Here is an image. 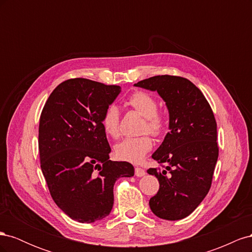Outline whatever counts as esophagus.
Here are the masks:
<instances>
[{
	"mask_svg": "<svg viewBox=\"0 0 252 252\" xmlns=\"http://www.w3.org/2000/svg\"><path fill=\"white\" fill-rule=\"evenodd\" d=\"M134 173H135V175L136 177H143V175H145L146 174V171H145L144 169H142V168H140V167H135V169H134Z\"/></svg>",
	"mask_w": 252,
	"mask_h": 252,
	"instance_id": "obj_1",
	"label": "esophagus"
}]
</instances>
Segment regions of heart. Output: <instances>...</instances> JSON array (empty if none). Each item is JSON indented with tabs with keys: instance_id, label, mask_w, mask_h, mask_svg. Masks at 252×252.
I'll return each mask as SVG.
<instances>
[{
	"instance_id": "b5f03b06",
	"label": "heart",
	"mask_w": 252,
	"mask_h": 252,
	"mask_svg": "<svg viewBox=\"0 0 252 252\" xmlns=\"http://www.w3.org/2000/svg\"><path fill=\"white\" fill-rule=\"evenodd\" d=\"M128 104L144 117L141 132H149L154 136H159L166 129V121L161 113L158 112V102L151 94L145 91H135L129 97ZM120 111L118 106L109 105L105 109L101 124L105 133L113 139L120 135ZM152 148V140L147 134L136 138H126L120 142L114 151L118 158L130 163H140Z\"/></svg>"
}]
</instances>
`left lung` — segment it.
I'll list each match as a JSON object with an SVG mask.
<instances>
[{
  "mask_svg": "<svg viewBox=\"0 0 252 252\" xmlns=\"http://www.w3.org/2000/svg\"><path fill=\"white\" fill-rule=\"evenodd\" d=\"M134 86L157 91L169 112V132L152 155L164 169L147 170L159 183L149 200L150 209L163 220H182L201 204L211 186L219 157L215 116L202 91L185 78L156 75Z\"/></svg>",
  "mask_w": 252,
  "mask_h": 252,
  "instance_id": "1",
  "label": "left lung"
}]
</instances>
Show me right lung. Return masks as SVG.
<instances>
[{"instance_id": "obj_1", "label": "right lung", "mask_w": 252, "mask_h": 252, "mask_svg": "<svg viewBox=\"0 0 252 252\" xmlns=\"http://www.w3.org/2000/svg\"><path fill=\"white\" fill-rule=\"evenodd\" d=\"M120 93L117 85L70 79L52 91L41 113L42 172L58 207L80 223L107 217L114 183L134 174L130 163L110 161L101 124L105 109Z\"/></svg>"}]
</instances>
